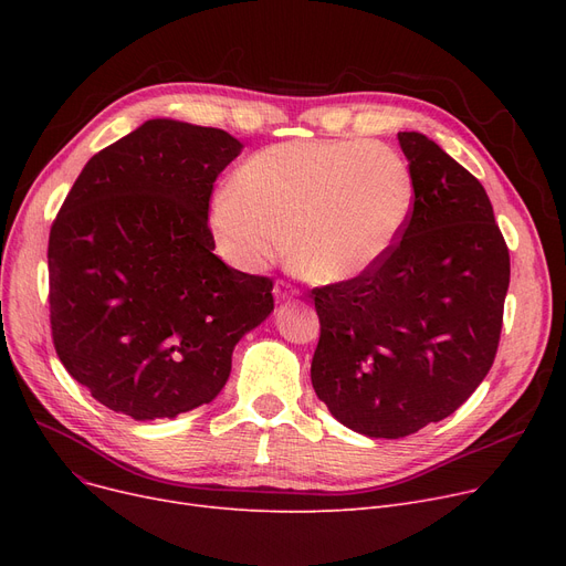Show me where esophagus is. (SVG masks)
<instances>
[{
  "label": "esophagus",
  "mask_w": 566,
  "mask_h": 566,
  "mask_svg": "<svg viewBox=\"0 0 566 566\" xmlns=\"http://www.w3.org/2000/svg\"><path fill=\"white\" fill-rule=\"evenodd\" d=\"M273 293H275L277 301H286V298H293V295H298V289H293V286L286 284L284 280H277Z\"/></svg>",
  "instance_id": "1"
}]
</instances>
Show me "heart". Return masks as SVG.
Masks as SVG:
<instances>
[{"instance_id": "heart-1", "label": "heart", "mask_w": 566, "mask_h": 566, "mask_svg": "<svg viewBox=\"0 0 566 566\" xmlns=\"http://www.w3.org/2000/svg\"><path fill=\"white\" fill-rule=\"evenodd\" d=\"M412 171L395 146L360 139H293L261 148L211 203L220 254L263 271L284 250L321 284L365 275L388 254L412 206Z\"/></svg>"}]
</instances>
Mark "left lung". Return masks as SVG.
<instances>
[{
    "label": "left lung",
    "mask_w": 566,
    "mask_h": 566,
    "mask_svg": "<svg viewBox=\"0 0 566 566\" xmlns=\"http://www.w3.org/2000/svg\"><path fill=\"white\" fill-rule=\"evenodd\" d=\"M412 206L365 275L314 289L316 397L369 438H403L452 415L500 342L510 250L486 190L422 133H399Z\"/></svg>",
    "instance_id": "1"
}]
</instances>
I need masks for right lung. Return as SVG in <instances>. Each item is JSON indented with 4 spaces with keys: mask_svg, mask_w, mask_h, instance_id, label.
Listing matches in <instances>:
<instances>
[{
    "mask_svg": "<svg viewBox=\"0 0 566 566\" xmlns=\"http://www.w3.org/2000/svg\"><path fill=\"white\" fill-rule=\"evenodd\" d=\"M241 142L151 118L88 160L52 222L50 328L59 360L133 420L213 401L231 353L273 312V280L213 254L208 201Z\"/></svg>",
    "mask_w": 566,
    "mask_h": 566,
    "instance_id": "1",
    "label": "right lung"
}]
</instances>
